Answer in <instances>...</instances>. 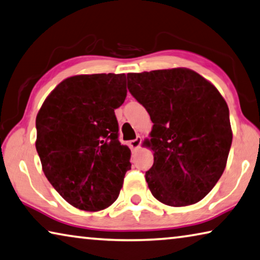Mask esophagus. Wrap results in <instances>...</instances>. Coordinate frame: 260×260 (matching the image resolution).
Wrapping results in <instances>:
<instances>
[{
    "instance_id": "34e87169",
    "label": "esophagus",
    "mask_w": 260,
    "mask_h": 260,
    "mask_svg": "<svg viewBox=\"0 0 260 260\" xmlns=\"http://www.w3.org/2000/svg\"><path fill=\"white\" fill-rule=\"evenodd\" d=\"M140 143H141V138L138 137L137 139L132 140V141H129V146L132 149H138V148L140 147Z\"/></svg>"
}]
</instances>
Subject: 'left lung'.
Listing matches in <instances>:
<instances>
[{
  "mask_svg": "<svg viewBox=\"0 0 260 260\" xmlns=\"http://www.w3.org/2000/svg\"><path fill=\"white\" fill-rule=\"evenodd\" d=\"M127 86L154 123L143 142L154 151L146 172L151 194L172 207L197 204L226 166L233 131L224 98L187 68L129 73Z\"/></svg>",
  "mask_w": 260,
  "mask_h": 260,
  "instance_id": "obj_1",
  "label": "left lung"
}]
</instances>
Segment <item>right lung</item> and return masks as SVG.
<instances>
[{
	"instance_id": "1",
	"label": "right lung",
	"mask_w": 260,
	"mask_h": 260,
	"mask_svg": "<svg viewBox=\"0 0 260 260\" xmlns=\"http://www.w3.org/2000/svg\"><path fill=\"white\" fill-rule=\"evenodd\" d=\"M125 74L68 77L36 118L43 171L74 207L98 212L112 205L131 169V150L118 140L114 110L127 96Z\"/></svg>"
}]
</instances>
